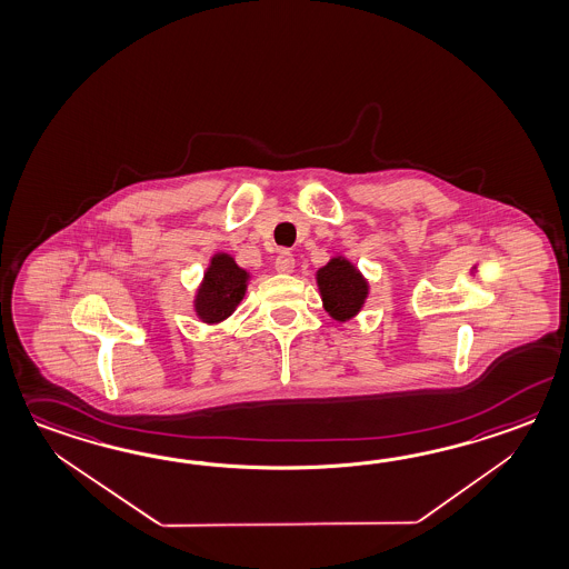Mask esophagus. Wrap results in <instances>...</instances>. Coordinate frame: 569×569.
Returning a JSON list of instances; mask_svg holds the SVG:
<instances>
[{"mask_svg": "<svg viewBox=\"0 0 569 569\" xmlns=\"http://www.w3.org/2000/svg\"><path fill=\"white\" fill-rule=\"evenodd\" d=\"M293 267H296L293 254L290 251H281L278 254V259H276V271H279V273H291Z\"/></svg>", "mask_w": 569, "mask_h": 569, "instance_id": "esophagus-1", "label": "esophagus"}]
</instances>
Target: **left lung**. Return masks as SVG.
Masks as SVG:
<instances>
[{
  "label": "left lung",
  "mask_w": 569,
  "mask_h": 569,
  "mask_svg": "<svg viewBox=\"0 0 569 569\" xmlns=\"http://www.w3.org/2000/svg\"><path fill=\"white\" fill-rule=\"evenodd\" d=\"M318 288L325 310L335 320L353 318L367 298V281L349 261L335 257L330 263L318 269Z\"/></svg>",
  "instance_id": "left-lung-1"
}]
</instances>
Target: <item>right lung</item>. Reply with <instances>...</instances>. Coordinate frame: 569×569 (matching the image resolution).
<instances>
[{"label":"right lung","mask_w":569,"mask_h":569,"mask_svg":"<svg viewBox=\"0 0 569 569\" xmlns=\"http://www.w3.org/2000/svg\"><path fill=\"white\" fill-rule=\"evenodd\" d=\"M247 279V271L232 257L214 254L196 296V312L203 322L214 325L232 315L244 296Z\"/></svg>","instance_id":"obj_1"}]
</instances>
